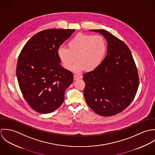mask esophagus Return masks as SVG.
<instances>
[{"label": "esophagus", "mask_w": 155, "mask_h": 155, "mask_svg": "<svg viewBox=\"0 0 155 155\" xmlns=\"http://www.w3.org/2000/svg\"><path fill=\"white\" fill-rule=\"evenodd\" d=\"M81 78V76H79L78 75H76V74H74V78H73L74 80H78V79H79Z\"/></svg>", "instance_id": "obj_1"}]
</instances>
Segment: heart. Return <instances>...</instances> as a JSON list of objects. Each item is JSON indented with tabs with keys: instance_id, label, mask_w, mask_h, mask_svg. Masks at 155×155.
I'll use <instances>...</instances> for the list:
<instances>
[{
	"instance_id": "1",
	"label": "heart",
	"mask_w": 155,
	"mask_h": 155,
	"mask_svg": "<svg viewBox=\"0 0 155 155\" xmlns=\"http://www.w3.org/2000/svg\"><path fill=\"white\" fill-rule=\"evenodd\" d=\"M106 52L104 39L100 35L79 33L67 44V48L60 46L57 55L63 67L76 73L85 70L92 71L101 64Z\"/></svg>"
}]
</instances>
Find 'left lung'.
<instances>
[{
	"label": "left lung",
	"mask_w": 155,
	"mask_h": 155,
	"mask_svg": "<svg viewBox=\"0 0 155 155\" xmlns=\"http://www.w3.org/2000/svg\"><path fill=\"white\" fill-rule=\"evenodd\" d=\"M103 35L107 55L99 67L84 74V94L90 108L102 116L124 110L133 101L139 86L138 70L128 46L105 30H90Z\"/></svg>",
	"instance_id": "obj_1"
}]
</instances>
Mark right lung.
<instances>
[{
	"label": "right lung",
	"mask_w": 155,
	"mask_h": 155,
	"mask_svg": "<svg viewBox=\"0 0 155 155\" xmlns=\"http://www.w3.org/2000/svg\"><path fill=\"white\" fill-rule=\"evenodd\" d=\"M74 29H48L33 36L24 46L17 66L22 95L37 112L49 113L63 104L73 73L60 65L57 50Z\"/></svg>",
	"instance_id": "obj_1"
}]
</instances>
